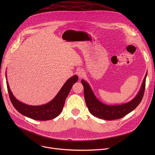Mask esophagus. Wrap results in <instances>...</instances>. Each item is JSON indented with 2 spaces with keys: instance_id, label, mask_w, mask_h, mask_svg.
<instances>
[{
  "instance_id": "34e87169",
  "label": "esophagus",
  "mask_w": 155,
  "mask_h": 155,
  "mask_svg": "<svg viewBox=\"0 0 155 155\" xmlns=\"http://www.w3.org/2000/svg\"><path fill=\"white\" fill-rule=\"evenodd\" d=\"M76 74L79 77V78H82L85 74V71L82 68H79L76 71Z\"/></svg>"
}]
</instances>
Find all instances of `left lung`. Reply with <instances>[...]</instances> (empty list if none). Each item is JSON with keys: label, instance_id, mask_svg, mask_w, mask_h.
Returning a JSON list of instances; mask_svg holds the SVG:
<instances>
[{"label": "left lung", "instance_id": "left-lung-1", "mask_svg": "<svg viewBox=\"0 0 155 155\" xmlns=\"http://www.w3.org/2000/svg\"><path fill=\"white\" fill-rule=\"evenodd\" d=\"M146 73L141 87L137 95L131 101L120 105L110 106L100 102L94 95L88 84L82 79V84L84 88V97L89 112L95 117L107 120L122 118L134 110L141 103L145 91Z\"/></svg>", "mask_w": 155, "mask_h": 155}]
</instances>
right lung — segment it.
I'll list each match as a JSON object with an SVG mask.
<instances>
[{
  "label": "right lung",
  "mask_w": 155,
  "mask_h": 155,
  "mask_svg": "<svg viewBox=\"0 0 155 155\" xmlns=\"http://www.w3.org/2000/svg\"><path fill=\"white\" fill-rule=\"evenodd\" d=\"M78 76L74 75L68 79L57 95L49 103L38 106L25 104L19 101L12 94L8 81L7 88L11 101L15 109L22 115L36 120H48L52 119L60 114L64 106L65 100L72 86L78 81Z\"/></svg>",
  "instance_id": "right-lung-1"
}]
</instances>
